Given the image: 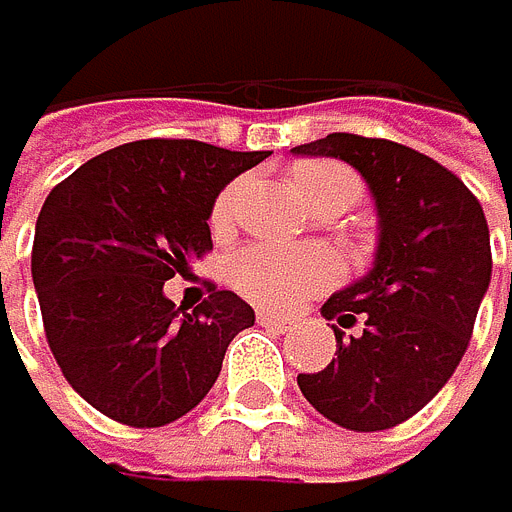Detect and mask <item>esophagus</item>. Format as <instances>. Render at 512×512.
I'll return each mask as SVG.
<instances>
[{
	"label": "esophagus",
	"mask_w": 512,
	"mask_h": 512,
	"mask_svg": "<svg viewBox=\"0 0 512 512\" xmlns=\"http://www.w3.org/2000/svg\"><path fill=\"white\" fill-rule=\"evenodd\" d=\"M256 320L262 323V327H272V330H278V333H285V330L291 327V320H288V317L272 314V311H259V314H256Z\"/></svg>",
	"instance_id": "34e87169"
}]
</instances>
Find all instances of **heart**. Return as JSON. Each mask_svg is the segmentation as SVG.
I'll return each instance as SVG.
<instances>
[{
    "label": "heart",
    "instance_id": "obj_1",
    "mask_svg": "<svg viewBox=\"0 0 512 512\" xmlns=\"http://www.w3.org/2000/svg\"><path fill=\"white\" fill-rule=\"evenodd\" d=\"M346 169L333 163H307L295 169V192L307 198L320 185H327ZM237 208V185L217 195L211 208V227L227 230ZM227 278L243 298L262 307H295L304 298L330 288L340 278V259L327 246H301V243H250L237 250L227 262Z\"/></svg>",
    "mask_w": 512,
    "mask_h": 512
}]
</instances>
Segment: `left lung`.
Listing matches in <instances>:
<instances>
[{
    "instance_id": "obj_1",
    "label": "left lung",
    "mask_w": 512,
    "mask_h": 512,
    "mask_svg": "<svg viewBox=\"0 0 512 512\" xmlns=\"http://www.w3.org/2000/svg\"><path fill=\"white\" fill-rule=\"evenodd\" d=\"M291 153L349 163L378 217L372 269L320 307L336 323V359L298 375V388L346 430H388L430 404L462 362L491 285V230L462 179L394 140L327 134ZM356 322L363 330L346 337Z\"/></svg>"
}]
</instances>
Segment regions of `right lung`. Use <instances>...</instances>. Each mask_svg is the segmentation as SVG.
Instances as JSON below:
<instances>
[{"instance_id":"right-lung-1","label":"right lung","mask_w":512,"mask_h":512,"mask_svg":"<svg viewBox=\"0 0 512 512\" xmlns=\"http://www.w3.org/2000/svg\"><path fill=\"white\" fill-rule=\"evenodd\" d=\"M269 150L201 140H134L82 163L47 195L34 227L31 278L63 378L105 417L166 426L221 375L230 340L256 323L234 291L198 311L163 285L211 250V208Z\"/></svg>"}]
</instances>
